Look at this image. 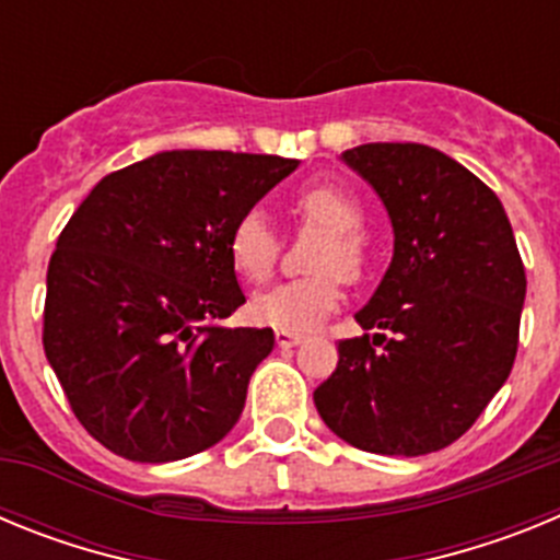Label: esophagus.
<instances>
[{"label":"esophagus","instance_id":"obj_1","mask_svg":"<svg viewBox=\"0 0 560 560\" xmlns=\"http://www.w3.org/2000/svg\"><path fill=\"white\" fill-rule=\"evenodd\" d=\"M275 339L280 348H296V345L305 339V334H294V330H277Z\"/></svg>","mask_w":560,"mask_h":560}]
</instances>
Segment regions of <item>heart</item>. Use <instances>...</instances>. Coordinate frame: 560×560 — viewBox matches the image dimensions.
Returning a JSON list of instances; mask_svg holds the SVG:
<instances>
[{
  "label": "heart",
  "mask_w": 560,
  "mask_h": 560,
  "mask_svg": "<svg viewBox=\"0 0 560 560\" xmlns=\"http://www.w3.org/2000/svg\"><path fill=\"white\" fill-rule=\"evenodd\" d=\"M291 212L305 230H319L308 257V269L314 271L303 280H289L269 291H260L249 300V316L257 325L275 330H303L323 325L341 303V280H361L370 266L368 241L361 235L364 226V207L355 192L339 182H308L291 192ZM283 241L271 226L264 210L241 212L226 235V255L237 275L252 283H264L275 275Z\"/></svg>",
  "instance_id": "b5f03b06"
}]
</instances>
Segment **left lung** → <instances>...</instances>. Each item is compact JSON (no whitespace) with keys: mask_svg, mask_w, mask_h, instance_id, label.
Returning a JSON list of instances; mask_svg holds the SVG:
<instances>
[{"mask_svg":"<svg viewBox=\"0 0 560 560\" xmlns=\"http://www.w3.org/2000/svg\"><path fill=\"white\" fill-rule=\"evenodd\" d=\"M389 212L395 255L314 389L334 434L370 454L418 457L452 446L499 393L518 348L524 277L497 192L418 142L341 153Z\"/></svg>","mask_w":560,"mask_h":560,"instance_id":"obj_1","label":"left lung"}]
</instances>
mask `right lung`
<instances>
[{
	"mask_svg": "<svg viewBox=\"0 0 560 560\" xmlns=\"http://www.w3.org/2000/svg\"><path fill=\"white\" fill-rule=\"evenodd\" d=\"M296 160L162 151L103 176L58 235L44 353L108 452L171 463L237 423L271 328H221L246 303L226 235Z\"/></svg>",
	"mask_w": 560,
	"mask_h": 560,
	"instance_id": "1",
	"label": "right lung"
}]
</instances>
